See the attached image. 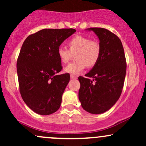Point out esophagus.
<instances>
[{"mask_svg":"<svg viewBox=\"0 0 146 146\" xmlns=\"http://www.w3.org/2000/svg\"><path fill=\"white\" fill-rule=\"evenodd\" d=\"M71 78L73 79V80H76V79H78L76 76H75V75H71Z\"/></svg>","mask_w":146,"mask_h":146,"instance_id":"esophagus-1","label":"esophagus"}]
</instances>
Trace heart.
Here are the masks:
<instances>
[{
	"label": "heart",
	"instance_id": "b5f03b06",
	"mask_svg": "<svg viewBox=\"0 0 146 146\" xmlns=\"http://www.w3.org/2000/svg\"><path fill=\"white\" fill-rule=\"evenodd\" d=\"M68 48L60 46L57 55L62 63H67L75 55V60L64 68L65 73L73 75L81 73L86 66L93 67L99 61L101 47L98 42L90 40L87 37L78 35L67 42Z\"/></svg>",
	"mask_w": 146,
	"mask_h": 146
}]
</instances>
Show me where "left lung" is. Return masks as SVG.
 <instances>
[{"instance_id":"1","label":"left lung","mask_w":146,"mask_h":146,"mask_svg":"<svg viewBox=\"0 0 146 146\" xmlns=\"http://www.w3.org/2000/svg\"><path fill=\"white\" fill-rule=\"evenodd\" d=\"M98 37L101 54L98 63L79 77V100L91 114H102L111 108L121 95L126 73L124 50L119 38L104 28H88Z\"/></svg>"}]
</instances>
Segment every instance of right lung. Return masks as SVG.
<instances>
[{
    "label": "right lung",
    "mask_w": 146,
    "mask_h": 146,
    "mask_svg": "<svg viewBox=\"0 0 146 146\" xmlns=\"http://www.w3.org/2000/svg\"><path fill=\"white\" fill-rule=\"evenodd\" d=\"M75 31L42 29L23 42L17 61L20 92L27 106L37 114L48 115L60 108L70 75L58 74L62 67L57 51Z\"/></svg>",
    "instance_id": "add662e5"
}]
</instances>
